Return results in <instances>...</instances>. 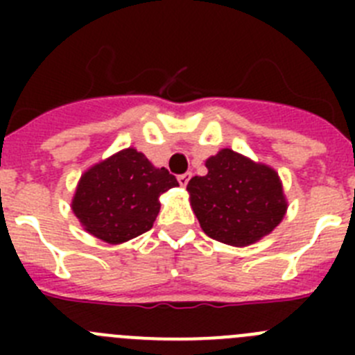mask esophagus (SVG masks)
I'll use <instances>...</instances> for the list:
<instances>
[{
  "label": "esophagus",
  "instance_id": "1",
  "mask_svg": "<svg viewBox=\"0 0 355 355\" xmlns=\"http://www.w3.org/2000/svg\"><path fill=\"white\" fill-rule=\"evenodd\" d=\"M190 178H192V174H190V172H184V174L178 175V181H180L181 187H187L188 181H190Z\"/></svg>",
  "mask_w": 355,
  "mask_h": 355
}]
</instances>
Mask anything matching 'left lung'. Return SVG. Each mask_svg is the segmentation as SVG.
<instances>
[{
  "mask_svg": "<svg viewBox=\"0 0 355 355\" xmlns=\"http://www.w3.org/2000/svg\"><path fill=\"white\" fill-rule=\"evenodd\" d=\"M208 174L188 181L192 208L213 240L245 247L268 234L286 211L279 175L231 149L206 162Z\"/></svg>",
  "mask_w": 355,
  "mask_h": 355,
  "instance_id": "obj_1",
  "label": "left lung"
}]
</instances>
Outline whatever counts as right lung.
Wrapping results in <instances>:
<instances>
[{
  "instance_id": "add662e5",
  "label": "right lung",
  "mask_w": 355,
  "mask_h": 355,
  "mask_svg": "<svg viewBox=\"0 0 355 355\" xmlns=\"http://www.w3.org/2000/svg\"><path fill=\"white\" fill-rule=\"evenodd\" d=\"M174 187L180 183L167 168L153 167L137 149H124L81 175L72 211L90 234L121 243L153 227L158 197Z\"/></svg>"
}]
</instances>
